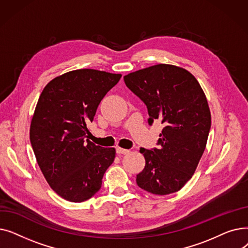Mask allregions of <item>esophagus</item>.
Here are the masks:
<instances>
[{"instance_id":"esophagus-1","label":"esophagus","mask_w":248,"mask_h":248,"mask_svg":"<svg viewBox=\"0 0 248 248\" xmlns=\"http://www.w3.org/2000/svg\"><path fill=\"white\" fill-rule=\"evenodd\" d=\"M116 153L119 155H126L129 153V150H126V149H123V148H116Z\"/></svg>"}]
</instances>
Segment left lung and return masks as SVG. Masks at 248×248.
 Instances as JSON below:
<instances>
[{
  "mask_svg": "<svg viewBox=\"0 0 248 248\" xmlns=\"http://www.w3.org/2000/svg\"><path fill=\"white\" fill-rule=\"evenodd\" d=\"M148 108L149 124L162 121L159 149L140 148L146 165L137 184L155 195L183 188L196 171L211 127V113L198 80L188 70L157 64L124 76Z\"/></svg>",
  "mask_w": 248,
  "mask_h": 248,
  "instance_id": "1",
  "label": "left lung"
}]
</instances>
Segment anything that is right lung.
Instances as JSON below:
<instances>
[{
  "label": "right lung",
  "instance_id": "add662e5",
  "mask_svg": "<svg viewBox=\"0 0 248 248\" xmlns=\"http://www.w3.org/2000/svg\"><path fill=\"white\" fill-rule=\"evenodd\" d=\"M121 77L95 69L69 71L52 79L38 99L31 145L47 183L65 200L79 203L93 197L114 161V148L87 139V124Z\"/></svg>",
  "mask_w": 248,
  "mask_h": 248
}]
</instances>
